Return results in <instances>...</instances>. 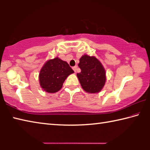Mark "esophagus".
Masks as SVG:
<instances>
[{"mask_svg":"<svg viewBox=\"0 0 150 150\" xmlns=\"http://www.w3.org/2000/svg\"><path fill=\"white\" fill-rule=\"evenodd\" d=\"M77 66H74V67H73V69L74 70V71L76 72V70H77Z\"/></svg>","mask_w":150,"mask_h":150,"instance_id":"1","label":"esophagus"}]
</instances>
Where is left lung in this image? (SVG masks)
<instances>
[{"label": "left lung", "instance_id": "8db88e82", "mask_svg": "<svg viewBox=\"0 0 150 150\" xmlns=\"http://www.w3.org/2000/svg\"><path fill=\"white\" fill-rule=\"evenodd\" d=\"M81 72L77 73L81 85L86 92H100L106 82L105 70L101 63L95 57L84 55L79 59Z\"/></svg>", "mask_w": 150, "mask_h": 150}]
</instances>
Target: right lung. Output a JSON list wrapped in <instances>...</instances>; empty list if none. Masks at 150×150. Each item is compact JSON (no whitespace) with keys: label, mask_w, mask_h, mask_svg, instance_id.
I'll use <instances>...</instances> for the list:
<instances>
[{"label":"right lung","mask_w":150,"mask_h":150,"mask_svg":"<svg viewBox=\"0 0 150 150\" xmlns=\"http://www.w3.org/2000/svg\"><path fill=\"white\" fill-rule=\"evenodd\" d=\"M73 73V70L66 62L58 57L50 59L40 71V86L47 93H56L62 88L65 79Z\"/></svg>","instance_id":"1"}]
</instances>
